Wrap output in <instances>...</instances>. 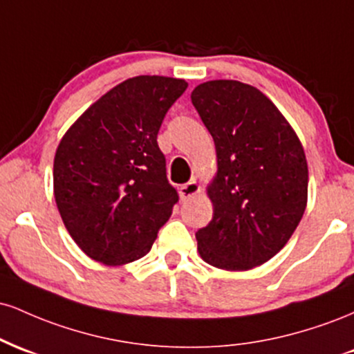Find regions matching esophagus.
<instances>
[{
	"instance_id": "esophagus-1",
	"label": "esophagus",
	"mask_w": 354,
	"mask_h": 354,
	"mask_svg": "<svg viewBox=\"0 0 354 354\" xmlns=\"http://www.w3.org/2000/svg\"><path fill=\"white\" fill-rule=\"evenodd\" d=\"M200 191H201V186L198 185L196 181H189L186 183V185L180 186V196L181 200H188V198L194 196V194H198Z\"/></svg>"
}]
</instances>
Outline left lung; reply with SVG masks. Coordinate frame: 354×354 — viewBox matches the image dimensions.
Segmentation results:
<instances>
[{"mask_svg":"<svg viewBox=\"0 0 354 354\" xmlns=\"http://www.w3.org/2000/svg\"><path fill=\"white\" fill-rule=\"evenodd\" d=\"M191 101L216 146L206 186L213 219L198 253L225 271H248L283 250L308 203V161L293 126L258 88L234 80L198 84Z\"/></svg>","mask_w":354,"mask_h":354,"instance_id":"left-lung-1","label":"left lung"}]
</instances>
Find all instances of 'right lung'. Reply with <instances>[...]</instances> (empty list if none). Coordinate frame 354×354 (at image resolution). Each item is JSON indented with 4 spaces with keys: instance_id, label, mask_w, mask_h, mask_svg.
<instances>
[{
    "instance_id": "1",
    "label": "right lung",
    "mask_w": 354,
    "mask_h": 354,
    "mask_svg": "<svg viewBox=\"0 0 354 354\" xmlns=\"http://www.w3.org/2000/svg\"><path fill=\"white\" fill-rule=\"evenodd\" d=\"M188 83L143 75L116 84L61 138L53 165L56 206L84 254L123 266L151 250L178 201L158 131Z\"/></svg>"
}]
</instances>
